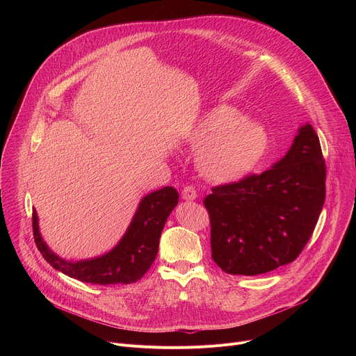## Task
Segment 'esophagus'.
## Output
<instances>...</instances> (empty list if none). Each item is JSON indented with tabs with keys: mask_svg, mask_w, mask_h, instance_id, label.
<instances>
[{
	"mask_svg": "<svg viewBox=\"0 0 356 356\" xmlns=\"http://www.w3.org/2000/svg\"><path fill=\"white\" fill-rule=\"evenodd\" d=\"M181 197H183V200L193 201V200H195L198 197V194H197V190L193 186H186L181 190Z\"/></svg>",
	"mask_w": 356,
	"mask_h": 356,
	"instance_id": "34e87169",
	"label": "esophagus"
}]
</instances>
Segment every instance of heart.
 <instances>
[{"mask_svg": "<svg viewBox=\"0 0 356 356\" xmlns=\"http://www.w3.org/2000/svg\"><path fill=\"white\" fill-rule=\"evenodd\" d=\"M188 142L198 147V172L213 183L231 184L257 168L266 154L269 136L261 124L239 118L231 107L218 106L197 121Z\"/></svg>", "mask_w": 356, "mask_h": 356, "instance_id": "b5f03b06", "label": "heart"}]
</instances>
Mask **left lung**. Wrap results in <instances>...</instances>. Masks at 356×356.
<instances>
[{"instance_id":"left-lung-1","label":"left lung","mask_w":356,"mask_h":356,"mask_svg":"<svg viewBox=\"0 0 356 356\" xmlns=\"http://www.w3.org/2000/svg\"><path fill=\"white\" fill-rule=\"evenodd\" d=\"M204 198L214 262L255 276L291 264L309 242L325 201V163L310 124L287 154L261 175L217 186Z\"/></svg>"}]
</instances>
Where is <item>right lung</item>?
I'll return each instance as SVG.
<instances>
[{
	"label": "right lung",
	"instance_id": "1",
	"mask_svg": "<svg viewBox=\"0 0 356 356\" xmlns=\"http://www.w3.org/2000/svg\"><path fill=\"white\" fill-rule=\"evenodd\" d=\"M179 202L176 188L166 186L146 194L121 241L104 255L79 262L66 261L52 252L39 232L38 214L33 210V238L42 257L56 270L92 284H129L138 282L154 264L159 239L168 217Z\"/></svg>",
	"mask_w": 356,
	"mask_h": 356
}]
</instances>
